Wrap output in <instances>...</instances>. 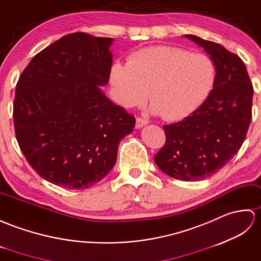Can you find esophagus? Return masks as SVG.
<instances>
[{
  "mask_svg": "<svg viewBox=\"0 0 261 261\" xmlns=\"http://www.w3.org/2000/svg\"><path fill=\"white\" fill-rule=\"evenodd\" d=\"M148 124V120L145 118H141V117H137L136 118V128H141V127L145 126Z\"/></svg>",
  "mask_w": 261,
  "mask_h": 261,
  "instance_id": "esophagus-1",
  "label": "esophagus"
}]
</instances>
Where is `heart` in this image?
<instances>
[{
  "label": "heart",
  "instance_id": "1",
  "mask_svg": "<svg viewBox=\"0 0 261 261\" xmlns=\"http://www.w3.org/2000/svg\"><path fill=\"white\" fill-rule=\"evenodd\" d=\"M109 78L119 105L141 106L149 94L154 114L166 120H181L198 111L210 96L217 69L205 54L155 45L133 52L127 63L114 62Z\"/></svg>",
  "mask_w": 261,
  "mask_h": 261
}]
</instances>
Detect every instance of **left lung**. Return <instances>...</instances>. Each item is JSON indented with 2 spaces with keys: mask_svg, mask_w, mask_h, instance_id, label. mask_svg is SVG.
<instances>
[{
  "mask_svg": "<svg viewBox=\"0 0 261 261\" xmlns=\"http://www.w3.org/2000/svg\"><path fill=\"white\" fill-rule=\"evenodd\" d=\"M185 37L210 55L216 84L198 111L164 125L166 141L154 161L167 175L199 181L216 174L242 146L251 121L253 87L238 56L219 43L192 34Z\"/></svg>",
  "mask_w": 261,
  "mask_h": 261,
  "instance_id": "obj_1",
  "label": "left lung"
}]
</instances>
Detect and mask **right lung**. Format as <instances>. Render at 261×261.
Instances as JSON below:
<instances>
[{
	"label": "right lung",
	"instance_id": "add662e5",
	"mask_svg": "<svg viewBox=\"0 0 261 261\" xmlns=\"http://www.w3.org/2000/svg\"><path fill=\"white\" fill-rule=\"evenodd\" d=\"M114 39L76 32L40 51L23 70L13 102L15 136L42 178L82 190L113 169L135 117L99 86L109 80Z\"/></svg>",
	"mask_w": 261,
	"mask_h": 261
}]
</instances>
